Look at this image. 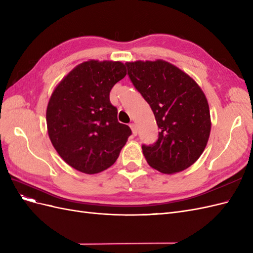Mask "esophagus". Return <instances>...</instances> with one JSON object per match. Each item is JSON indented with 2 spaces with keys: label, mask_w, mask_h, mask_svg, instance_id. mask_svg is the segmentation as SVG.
<instances>
[{
  "label": "esophagus",
  "mask_w": 253,
  "mask_h": 253,
  "mask_svg": "<svg viewBox=\"0 0 253 253\" xmlns=\"http://www.w3.org/2000/svg\"><path fill=\"white\" fill-rule=\"evenodd\" d=\"M129 127L132 128V133H133V135H134V136H136V135H137V132H138V131H137V126H136L135 124H131V125H129Z\"/></svg>",
  "instance_id": "1"
}]
</instances>
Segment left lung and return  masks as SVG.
I'll use <instances>...</instances> for the list:
<instances>
[{
    "label": "left lung",
    "instance_id": "left-lung-1",
    "mask_svg": "<svg viewBox=\"0 0 253 253\" xmlns=\"http://www.w3.org/2000/svg\"><path fill=\"white\" fill-rule=\"evenodd\" d=\"M126 65L160 131L154 144L142 145L148 164L164 174L186 170L203 154L210 136V111L204 91L189 75L167 61Z\"/></svg>",
    "mask_w": 253,
    "mask_h": 253
}]
</instances>
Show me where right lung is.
I'll return each mask as SVG.
<instances>
[{
    "instance_id": "1",
    "label": "right lung",
    "mask_w": 253,
    "mask_h": 253,
    "mask_svg": "<svg viewBox=\"0 0 253 253\" xmlns=\"http://www.w3.org/2000/svg\"><path fill=\"white\" fill-rule=\"evenodd\" d=\"M126 75L119 61L89 60L76 66L52 91L46 110L49 139L64 162L96 174L116 162L131 128L117 119L112 87Z\"/></svg>"
}]
</instances>
